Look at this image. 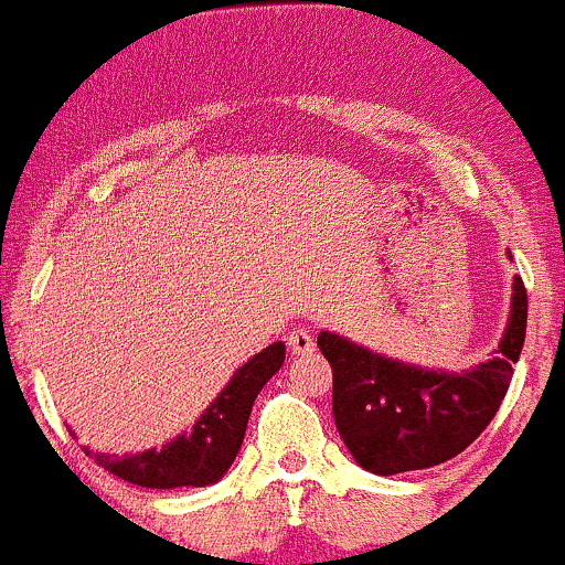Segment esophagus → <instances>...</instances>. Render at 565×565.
I'll return each instance as SVG.
<instances>
[{
    "mask_svg": "<svg viewBox=\"0 0 565 565\" xmlns=\"http://www.w3.org/2000/svg\"><path fill=\"white\" fill-rule=\"evenodd\" d=\"M287 345L295 355L313 353V350H316V342H313V337H310L308 329H295V332H289L287 334Z\"/></svg>",
    "mask_w": 565,
    "mask_h": 565,
    "instance_id": "34e87169",
    "label": "esophagus"
}]
</instances>
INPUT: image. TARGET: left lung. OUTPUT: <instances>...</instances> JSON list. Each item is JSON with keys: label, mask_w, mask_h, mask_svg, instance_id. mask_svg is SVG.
<instances>
[{"label": "left lung", "mask_w": 565, "mask_h": 565, "mask_svg": "<svg viewBox=\"0 0 565 565\" xmlns=\"http://www.w3.org/2000/svg\"><path fill=\"white\" fill-rule=\"evenodd\" d=\"M526 319V287L515 276L497 353L462 372L412 366L321 332L319 348L332 366L334 423L355 462L374 476H395L433 468L468 449L508 393Z\"/></svg>", "instance_id": "obj_1"}]
</instances>
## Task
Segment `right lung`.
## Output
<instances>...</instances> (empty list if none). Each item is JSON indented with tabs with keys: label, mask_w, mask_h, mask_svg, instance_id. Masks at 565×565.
I'll return each mask as SVG.
<instances>
[{
	"label": "right lung",
	"mask_w": 565,
	"mask_h": 565,
	"mask_svg": "<svg viewBox=\"0 0 565 565\" xmlns=\"http://www.w3.org/2000/svg\"><path fill=\"white\" fill-rule=\"evenodd\" d=\"M284 355H287L284 342H274L252 355L244 366L236 369V374L217 393V398L206 406L193 430L172 438L161 449L127 454V457L93 454L89 449H84V454H89L103 470L114 472L116 478L146 486V489L217 483L242 449L257 393L281 369Z\"/></svg>",
	"instance_id": "obj_1"
}]
</instances>
